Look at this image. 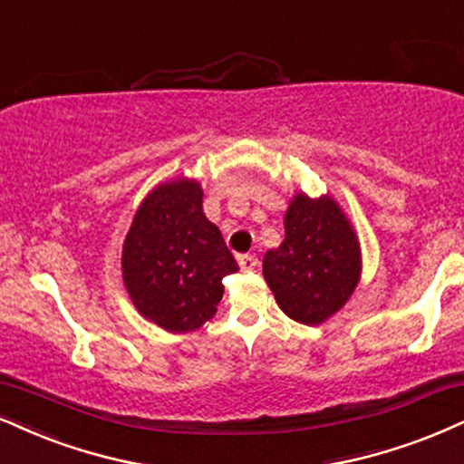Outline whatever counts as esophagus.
Segmentation results:
<instances>
[{
    "mask_svg": "<svg viewBox=\"0 0 464 464\" xmlns=\"http://www.w3.org/2000/svg\"><path fill=\"white\" fill-rule=\"evenodd\" d=\"M238 266H241L243 271H254V268L258 266V258H256L254 254H243V256H238Z\"/></svg>",
    "mask_w": 464,
    "mask_h": 464,
    "instance_id": "34e87169",
    "label": "esophagus"
}]
</instances>
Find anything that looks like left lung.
Wrapping results in <instances>:
<instances>
[{
	"instance_id": "1",
	"label": "left lung",
	"mask_w": 464,
	"mask_h": 464,
	"mask_svg": "<svg viewBox=\"0 0 464 464\" xmlns=\"http://www.w3.org/2000/svg\"><path fill=\"white\" fill-rule=\"evenodd\" d=\"M284 227V243L266 251L262 271L285 316L318 324L344 305L359 282L357 237L334 199L303 193L288 206Z\"/></svg>"
}]
</instances>
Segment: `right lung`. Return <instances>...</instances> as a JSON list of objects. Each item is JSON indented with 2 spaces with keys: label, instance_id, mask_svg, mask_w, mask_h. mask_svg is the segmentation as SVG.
I'll return each mask as SVG.
<instances>
[{
  "label": "right lung",
  "instance_id": "add662e5",
  "mask_svg": "<svg viewBox=\"0 0 464 464\" xmlns=\"http://www.w3.org/2000/svg\"><path fill=\"white\" fill-rule=\"evenodd\" d=\"M237 271L198 182H165L144 199L122 251L124 285L141 316L176 334L202 327L223 296L221 279Z\"/></svg>",
  "mask_w": 464,
  "mask_h": 464
}]
</instances>
